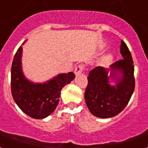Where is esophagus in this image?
I'll return each mask as SVG.
<instances>
[{
	"label": "esophagus",
	"mask_w": 148,
	"mask_h": 148,
	"mask_svg": "<svg viewBox=\"0 0 148 148\" xmlns=\"http://www.w3.org/2000/svg\"><path fill=\"white\" fill-rule=\"evenodd\" d=\"M84 70V66L83 65H78L77 66L75 69H74V74L76 75H79V74H82V72Z\"/></svg>",
	"instance_id": "obj_1"
}]
</instances>
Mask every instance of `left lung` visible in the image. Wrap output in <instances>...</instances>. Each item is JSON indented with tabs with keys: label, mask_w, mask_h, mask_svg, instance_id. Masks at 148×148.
<instances>
[{
	"label": "left lung",
	"mask_w": 148,
	"mask_h": 148,
	"mask_svg": "<svg viewBox=\"0 0 148 148\" xmlns=\"http://www.w3.org/2000/svg\"><path fill=\"white\" fill-rule=\"evenodd\" d=\"M123 59L104 68L97 66L89 73L85 101L90 112L97 117L110 118L126 107L135 89L134 66L126 43L121 40ZM112 80L115 84L111 85Z\"/></svg>",
	"instance_id": "8db88e82"
}]
</instances>
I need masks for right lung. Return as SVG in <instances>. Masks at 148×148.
<instances>
[{"label":"right lung","mask_w":148,"mask_h":148,"mask_svg":"<svg viewBox=\"0 0 148 148\" xmlns=\"http://www.w3.org/2000/svg\"><path fill=\"white\" fill-rule=\"evenodd\" d=\"M22 53L23 47L21 46L12 64V95L16 104L25 114L35 119H43L55 111L59 101L62 89L71 83L75 75L73 72L59 74L45 82L35 83L28 80L24 74L21 62Z\"/></svg>","instance_id":"right-lung-1"}]
</instances>
